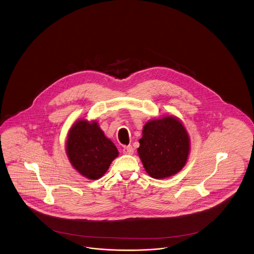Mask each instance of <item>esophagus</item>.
<instances>
[{
	"mask_svg": "<svg viewBox=\"0 0 254 254\" xmlns=\"http://www.w3.org/2000/svg\"><path fill=\"white\" fill-rule=\"evenodd\" d=\"M133 152H134V149H133V147H132L131 145H126V146H124V148H123V153H124V154L132 155Z\"/></svg>",
	"mask_w": 254,
	"mask_h": 254,
	"instance_id": "esophagus-1",
	"label": "esophagus"
}]
</instances>
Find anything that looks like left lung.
Here are the masks:
<instances>
[{
	"label": "left lung",
	"mask_w": 254,
	"mask_h": 254,
	"mask_svg": "<svg viewBox=\"0 0 254 254\" xmlns=\"http://www.w3.org/2000/svg\"><path fill=\"white\" fill-rule=\"evenodd\" d=\"M138 153L146 173L154 179L171 177L187 162L190 140L181 121L172 116L146 123Z\"/></svg>",
	"instance_id": "obj_1"
}]
</instances>
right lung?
I'll list each match as a JSON object with an SVG mask.
<instances>
[{"label":"right lung","mask_w":254,"mask_h":254,"mask_svg":"<svg viewBox=\"0 0 254 254\" xmlns=\"http://www.w3.org/2000/svg\"><path fill=\"white\" fill-rule=\"evenodd\" d=\"M66 149L72 166L90 180L100 179L119 154L98 124L87 120L77 121L71 127Z\"/></svg>","instance_id":"1"}]
</instances>
